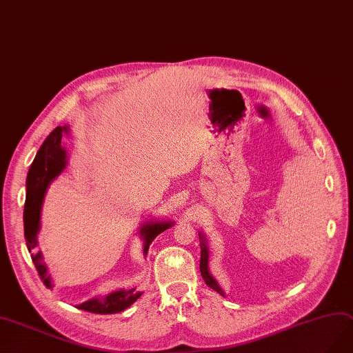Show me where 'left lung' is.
I'll return each instance as SVG.
<instances>
[{
    "label": "left lung",
    "instance_id": "1",
    "mask_svg": "<svg viewBox=\"0 0 353 353\" xmlns=\"http://www.w3.org/2000/svg\"><path fill=\"white\" fill-rule=\"evenodd\" d=\"M201 237V263H199V269H201V275L205 281V283L210 286V288H212L214 291H216L218 294H221L224 296V291L221 290V286L216 283V281L212 278V275L210 273V270H208V257H210V253H208V247L203 241V237L199 234Z\"/></svg>",
    "mask_w": 353,
    "mask_h": 353
}]
</instances>
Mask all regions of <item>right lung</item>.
Listing matches in <instances>:
<instances>
[{
  "label": "right lung",
  "instance_id": "add662e5",
  "mask_svg": "<svg viewBox=\"0 0 353 353\" xmlns=\"http://www.w3.org/2000/svg\"><path fill=\"white\" fill-rule=\"evenodd\" d=\"M67 126H57L49 137L39 148L34 160L30 165L29 174H28V193H26V202H24V237L28 249L32 253L33 265L39 273V276L43 281L46 288H52L50 278L48 275V269L42 263V254L41 252H34L37 245V232L41 228V210L45 192L48 185L54 180L67 164V152L61 147L62 134H67ZM173 223H148L142 225L141 236L145 241L143 247V253L148 252L150 244L154 239L172 227ZM142 292H137L135 288L132 290H121L109 294L106 298H93L88 301L77 305V308L94 312V314H114V312H121L126 310L129 305H132L137 299L141 296Z\"/></svg>",
  "mask_w": 353,
  "mask_h": 353
}]
</instances>
